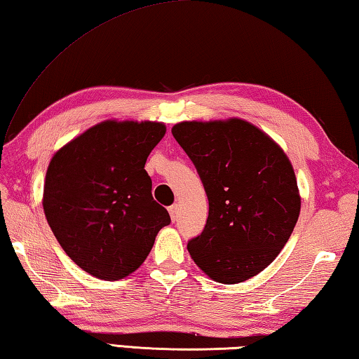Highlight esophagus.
Segmentation results:
<instances>
[{
	"instance_id": "1",
	"label": "esophagus",
	"mask_w": 359,
	"mask_h": 359,
	"mask_svg": "<svg viewBox=\"0 0 359 359\" xmlns=\"http://www.w3.org/2000/svg\"><path fill=\"white\" fill-rule=\"evenodd\" d=\"M168 212H170V216H171V221H172V222L177 221V216H179V207H177V203H174V205H171L170 208H168Z\"/></svg>"
}]
</instances>
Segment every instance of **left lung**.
Here are the masks:
<instances>
[{
	"label": "left lung",
	"instance_id": "1",
	"mask_svg": "<svg viewBox=\"0 0 359 359\" xmlns=\"http://www.w3.org/2000/svg\"><path fill=\"white\" fill-rule=\"evenodd\" d=\"M172 135L198 170L208 198L205 229L188 243L217 283L255 277L276 259L300 215L294 168L268 133L241 118L182 121Z\"/></svg>",
	"mask_w": 359,
	"mask_h": 359
}]
</instances>
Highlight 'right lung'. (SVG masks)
I'll return each instance as SVG.
<instances>
[{"label":"right lung","instance_id":"add662e5","mask_svg":"<svg viewBox=\"0 0 359 359\" xmlns=\"http://www.w3.org/2000/svg\"><path fill=\"white\" fill-rule=\"evenodd\" d=\"M166 133L157 121L105 119L54 154L43 212L65 254L96 278L115 282L143 264L171 222L144 170Z\"/></svg>","mask_w":359,"mask_h":359}]
</instances>
